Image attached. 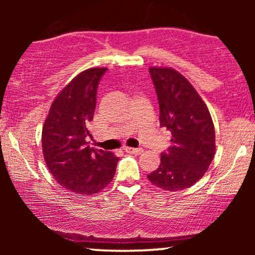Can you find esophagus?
<instances>
[{"instance_id": "esophagus-1", "label": "esophagus", "mask_w": 255, "mask_h": 255, "mask_svg": "<svg viewBox=\"0 0 255 255\" xmlns=\"http://www.w3.org/2000/svg\"><path fill=\"white\" fill-rule=\"evenodd\" d=\"M126 150V152H128V153H135V154H140V153H142V148L141 147H126L125 148Z\"/></svg>"}]
</instances>
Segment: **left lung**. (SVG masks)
Wrapping results in <instances>:
<instances>
[{"label": "left lung", "mask_w": 255, "mask_h": 255, "mask_svg": "<svg viewBox=\"0 0 255 255\" xmlns=\"http://www.w3.org/2000/svg\"><path fill=\"white\" fill-rule=\"evenodd\" d=\"M150 74L159 103L160 127L171 133V146L160 153L150 182L176 192L198 182L216 152L215 126L206 104L181 73L168 67H151Z\"/></svg>", "instance_id": "1"}]
</instances>
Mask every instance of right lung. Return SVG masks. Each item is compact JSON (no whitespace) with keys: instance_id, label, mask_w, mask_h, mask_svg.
I'll use <instances>...</instances> for the list:
<instances>
[{"instance_id":"1","label":"right lung","mask_w":255,"mask_h":255,"mask_svg":"<svg viewBox=\"0 0 255 255\" xmlns=\"http://www.w3.org/2000/svg\"><path fill=\"white\" fill-rule=\"evenodd\" d=\"M107 68H90L78 74L52 102L42 130L44 159L49 171L67 191L84 195L101 192L111 182L119 157L90 147V122L97 87Z\"/></svg>"}]
</instances>
